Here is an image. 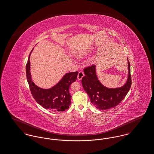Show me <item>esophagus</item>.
Listing matches in <instances>:
<instances>
[{"label": "esophagus", "mask_w": 154, "mask_h": 154, "mask_svg": "<svg viewBox=\"0 0 154 154\" xmlns=\"http://www.w3.org/2000/svg\"><path fill=\"white\" fill-rule=\"evenodd\" d=\"M84 76V73L82 72H79V74L77 75V79L79 80H81L82 79V78Z\"/></svg>", "instance_id": "34e87169"}]
</instances>
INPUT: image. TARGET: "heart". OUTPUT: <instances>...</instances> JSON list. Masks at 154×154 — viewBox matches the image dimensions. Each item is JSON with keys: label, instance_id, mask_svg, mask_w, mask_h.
Wrapping results in <instances>:
<instances>
[{"label": "heart", "instance_id": "obj_1", "mask_svg": "<svg viewBox=\"0 0 154 154\" xmlns=\"http://www.w3.org/2000/svg\"><path fill=\"white\" fill-rule=\"evenodd\" d=\"M93 51H94V48H90V49H88L85 50V51H83L82 52L80 56H85L87 54H91V53H92Z\"/></svg>", "mask_w": 154, "mask_h": 154}]
</instances>
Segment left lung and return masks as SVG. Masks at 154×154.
<instances>
[{
    "instance_id": "8db88e82",
    "label": "left lung",
    "mask_w": 154,
    "mask_h": 154,
    "mask_svg": "<svg viewBox=\"0 0 154 154\" xmlns=\"http://www.w3.org/2000/svg\"><path fill=\"white\" fill-rule=\"evenodd\" d=\"M128 76L126 83L120 87L108 88L103 85L97 75L94 64L84 69L82 87L90 98L91 102L99 110H106L117 106L125 98L131 85L130 65L127 58Z\"/></svg>"
}]
</instances>
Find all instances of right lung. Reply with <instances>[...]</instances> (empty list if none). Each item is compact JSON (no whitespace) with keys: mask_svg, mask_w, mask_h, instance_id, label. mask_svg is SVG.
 Here are the masks:
<instances>
[{"mask_svg":"<svg viewBox=\"0 0 154 154\" xmlns=\"http://www.w3.org/2000/svg\"><path fill=\"white\" fill-rule=\"evenodd\" d=\"M28 56L26 65V74L28 83L32 95L36 102L46 109L54 112H62L69 108L71 104L72 96L69 93V87L73 82H75L78 72L65 74L60 80L50 88H42L32 81L30 71V55Z\"/></svg>","mask_w":154,"mask_h":154,"instance_id":"1","label":"right lung"}]
</instances>
